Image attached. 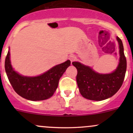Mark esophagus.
<instances>
[{
  "instance_id": "1",
  "label": "esophagus",
  "mask_w": 133,
  "mask_h": 133,
  "mask_svg": "<svg viewBox=\"0 0 133 133\" xmlns=\"http://www.w3.org/2000/svg\"><path fill=\"white\" fill-rule=\"evenodd\" d=\"M69 60L71 61V62H72L74 61V60H76V57L75 56H74V55H71V56H70L69 57Z\"/></svg>"
}]
</instances>
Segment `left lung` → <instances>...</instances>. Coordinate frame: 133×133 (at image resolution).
Returning a JSON list of instances; mask_svg holds the SVG:
<instances>
[{
	"instance_id": "1",
	"label": "left lung",
	"mask_w": 133,
	"mask_h": 133,
	"mask_svg": "<svg viewBox=\"0 0 133 133\" xmlns=\"http://www.w3.org/2000/svg\"><path fill=\"white\" fill-rule=\"evenodd\" d=\"M119 60L117 67L109 74H101L79 62L72 64L77 70L76 76L79 92L82 97L92 101H103L112 97L120 89L126 71V59L123 42L118 37Z\"/></svg>"
}]
</instances>
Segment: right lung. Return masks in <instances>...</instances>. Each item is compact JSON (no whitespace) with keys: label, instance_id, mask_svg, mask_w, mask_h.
<instances>
[{"label":"right lung","instance_id":"add662e5","mask_svg":"<svg viewBox=\"0 0 133 133\" xmlns=\"http://www.w3.org/2000/svg\"><path fill=\"white\" fill-rule=\"evenodd\" d=\"M10 56L9 49L5 61V69L9 82L19 96L34 101L47 99L52 97L57 89L59 79L71 65V61L68 60L39 76H25L14 69Z\"/></svg>","mask_w":133,"mask_h":133}]
</instances>
